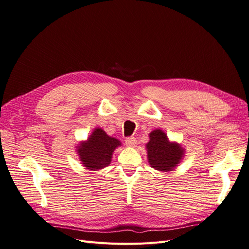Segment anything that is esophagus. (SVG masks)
Instances as JSON below:
<instances>
[{"instance_id": "esophagus-1", "label": "esophagus", "mask_w": 249, "mask_h": 249, "mask_svg": "<svg viewBox=\"0 0 249 249\" xmlns=\"http://www.w3.org/2000/svg\"><path fill=\"white\" fill-rule=\"evenodd\" d=\"M125 142H126V144H127L128 146L133 147V146H135V144H136V138L133 137V136L127 137L126 140H125Z\"/></svg>"}]
</instances>
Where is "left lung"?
Here are the masks:
<instances>
[{"label": "left lung", "instance_id": "left-lung-1", "mask_svg": "<svg viewBox=\"0 0 249 249\" xmlns=\"http://www.w3.org/2000/svg\"><path fill=\"white\" fill-rule=\"evenodd\" d=\"M146 144L150 165L160 172H168L178 163L184 150L176 143H171L161 130H154Z\"/></svg>", "mask_w": 249, "mask_h": 249}]
</instances>
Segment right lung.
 <instances>
[{
    "label": "right lung",
    "instance_id": "1",
    "mask_svg": "<svg viewBox=\"0 0 249 249\" xmlns=\"http://www.w3.org/2000/svg\"><path fill=\"white\" fill-rule=\"evenodd\" d=\"M121 144L119 140L110 137L102 129H96L88 139L78 147L83 164L91 171H98L109 165L114 149Z\"/></svg>",
    "mask_w": 249,
    "mask_h": 249
}]
</instances>
